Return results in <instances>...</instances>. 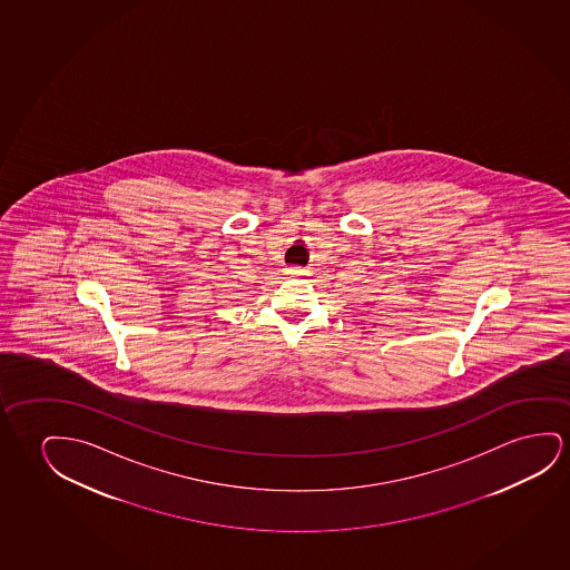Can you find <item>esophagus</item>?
Masks as SVG:
<instances>
[{"mask_svg":"<svg viewBox=\"0 0 570 570\" xmlns=\"http://www.w3.org/2000/svg\"><path fill=\"white\" fill-rule=\"evenodd\" d=\"M289 273H293V275H297V273H301V269H298V267H291Z\"/></svg>","mask_w":570,"mask_h":570,"instance_id":"34e87169","label":"esophagus"}]
</instances>
